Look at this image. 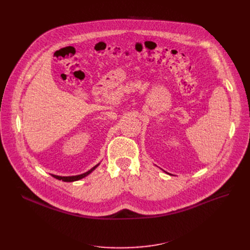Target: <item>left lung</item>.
Segmentation results:
<instances>
[{
    "mask_svg": "<svg viewBox=\"0 0 250 250\" xmlns=\"http://www.w3.org/2000/svg\"><path fill=\"white\" fill-rule=\"evenodd\" d=\"M166 173H167V172H166ZM168 174H169V173H168Z\"/></svg>",
    "mask_w": 250,
    "mask_h": 250,
    "instance_id": "left-lung-1",
    "label": "left lung"
}]
</instances>
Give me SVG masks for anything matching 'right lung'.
<instances>
[{
	"label": "right lung",
	"mask_w": 250,
	"mask_h": 250,
	"mask_svg": "<svg viewBox=\"0 0 250 250\" xmlns=\"http://www.w3.org/2000/svg\"><path fill=\"white\" fill-rule=\"evenodd\" d=\"M100 163H98L97 165H95L94 167H92L90 170H88L87 172L83 173V174H80V175H73V176H60V175H55V174H51L52 176H54L55 178L59 179V180H62V181H65V182H73V181H77V180H80L84 177H86L87 175H89L92 171H94V170L98 167Z\"/></svg>",
	"instance_id": "obj_1"
}]
</instances>
